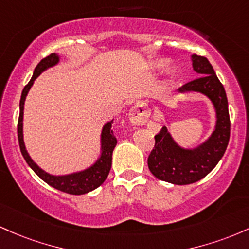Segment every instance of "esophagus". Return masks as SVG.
Masks as SVG:
<instances>
[{"mask_svg":"<svg viewBox=\"0 0 249 249\" xmlns=\"http://www.w3.org/2000/svg\"><path fill=\"white\" fill-rule=\"evenodd\" d=\"M149 114L144 107L143 103L136 102L129 110V120L133 124L143 125L148 121Z\"/></svg>","mask_w":249,"mask_h":249,"instance_id":"esophagus-1","label":"esophagus"}]
</instances>
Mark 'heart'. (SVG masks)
Returning <instances> with one entry per match:
<instances>
[{
    "instance_id": "1",
    "label": "heart",
    "mask_w": 249,
    "mask_h": 249,
    "mask_svg": "<svg viewBox=\"0 0 249 249\" xmlns=\"http://www.w3.org/2000/svg\"><path fill=\"white\" fill-rule=\"evenodd\" d=\"M164 63H166V60H164V58H156V60L150 61L149 64H148V67H149V69H153V71H154V69L161 68ZM174 72H175L174 64L172 62L166 63V66H164V74H166L167 76H172Z\"/></svg>"
}]
</instances>
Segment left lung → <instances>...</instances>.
<instances>
[{
	"label": "left lung",
	"instance_id": "8db88e82",
	"mask_svg": "<svg viewBox=\"0 0 249 249\" xmlns=\"http://www.w3.org/2000/svg\"><path fill=\"white\" fill-rule=\"evenodd\" d=\"M191 60L199 77L178 88V93L205 95L214 107L215 125L211 135L193 148L180 146L167 127L155 135L148 168L159 180L173 185H189L205 178L221 160L230 141L231 121L225 88L207 58L193 54Z\"/></svg>",
	"mask_w": 249,
	"mask_h": 249
}]
</instances>
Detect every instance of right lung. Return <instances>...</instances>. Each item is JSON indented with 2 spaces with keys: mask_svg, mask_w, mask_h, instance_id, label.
<instances>
[{
  "mask_svg": "<svg viewBox=\"0 0 249 249\" xmlns=\"http://www.w3.org/2000/svg\"><path fill=\"white\" fill-rule=\"evenodd\" d=\"M61 57L58 54H50L49 56L44 57L43 60L40 61V63L36 66L34 72H33V77L30 79L29 82L26 87L23 88L21 95V100H19V116H18V143L19 149H21L22 155H23L24 160L29 167L36 173L38 178H42L44 182L48 183L49 186L54 187L58 191L68 193V194L81 195L89 193L97 187H100L105 182L107 178L109 170L111 167V156H113V150L115 148L117 141L116 138L113 135V130H111V124L113 120L106 122L105 125L102 127L101 130V138H100V156L97 160L94 162L91 166L88 168L79 170V172L69 173V174L64 175H53L50 173L46 172L38 166L36 162L30 158L29 153L26 149V144H24L23 140V110H24V102H26V97L29 93L30 88L34 85V81L47 69L52 68V67L56 66L60 62Z\"/></svg>",
  "mask_w": 249,
  "mask_h": 249,
  "instance_id": "1",
  "label": "right lung"
}]
</instances>
